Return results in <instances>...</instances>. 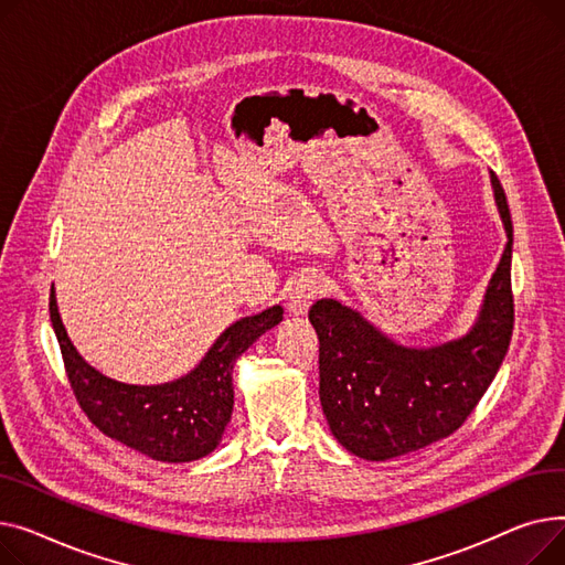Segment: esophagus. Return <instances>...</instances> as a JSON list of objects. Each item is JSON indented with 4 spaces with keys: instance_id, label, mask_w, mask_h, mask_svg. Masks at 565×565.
<instances>
[{
    "instance_id": "34e87169",
    "label": "esophagus",
    "mask_w": 565,
    "mask_h": 565,
    "mask_svg": "<svg viewBox=\"0 0 565 565\" xmlns=\"http://www.w3.org/2000/svg\"><path fill=\"white\" fill-rule=\"evenodd\" d=\"M323 289L326 285L317 274H303L301 278H296L287 294V310L291 315H306L315 303V298L323 294Z\"/></svg>"
}]
</instances>
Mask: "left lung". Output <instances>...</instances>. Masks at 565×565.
Listing matches in <instances>:
<instances>
[{
  "mask_svg": "<svg viewBox=\"0 0 565 565\" xmlns=\"http://www.w3.org/2000/svg\"><path fill=\"white\" fill-rule=\"evenodd\" d=\"M490 182L509 242L468 335L415 349L390 340L335 298L310 308L323 415L338 443L364 460H390L451 436L502 367L513 335V223L492 171Z\"/></svg>",
  "mask_w": 565,
  "mask_h": 565,
  "instance_id": "obj_1",
  "label": "left lung"
}]
</instances>
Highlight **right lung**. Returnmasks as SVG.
Returning a JSON list of instances; mask_svg holds the SVG:
<instances>
[{
    "instance_id": "add662e5",
    "label": "right lung",
    "mask_w": 565,
    "mask_h": 565,
    "mask_svg": "<svg viewBox=\"0 0 565 565\" xmlns=\"http://www.w3.org/2000/svg\"><path fill=\"white\" fill-rule=\"evenodd\" d=\"M50 319L65 374L88 419L105 436L154 460L189 462L218 447L235 406V362L262 333L282 321V308L274 306L235 321L223 330L193 372L161 385H127L90 367L65 333L54 287Z\"/></svg>"
}]
</instances>
